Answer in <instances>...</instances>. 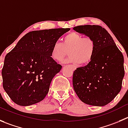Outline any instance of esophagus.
Returning a JSON list of instances; mask_svg holds the SVG:
<instances>
[{
  "mask_svg": "<svg viewBox=\"0 0 128 128\" xmlns=\"http://www.w3.org/2000/svg\"><path fill=\"white\" fill-rule=\"evenodd\" d=\"M70 66H71L73 70H75V69H76V66H74V65H70Z\"/></svg>",
  "mask_w": 128,
  "mask_h": 128,
  "instance_id": "1",
  "label": "esophagus"
}]
</instances>
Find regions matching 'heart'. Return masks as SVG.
Segmentation results:
<instances>
[{
    "label": "heart",
    "instance_id": "obj_1",
    "mask_svg": "<svg viewBox=\"0 0 128 128\" xmlns=\"http://www.w3.org/2000/svg\"><path fill=\"white\" fill-rule=\"evenodd\" d=\"M70 54L65 62L86 65L93 58L96 51V42L90 36H85L76 32H71L64 37L63 43L56 41L53 43L51 56L60 61L67 54Z\"/></svg>",
    "mask_w": 128,
    "mask_h": 128
}]
</instances>
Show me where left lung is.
Wrapping results in <instances>:
<instances>
[{"label":"left lung","instance_id":"8db88e82","mask_svg":"<svg viewBox=\"0 0 128 128\" xmlns=\"http://www.w3.org/2000/svg\"><path fill=\"white\" fill-rule=\"evenodd\" d=\"M74 30L90 36L96 42L92 60L86 66L74 71V90L86 104L95 106L107 105L122 87L124 76L123 55L111 36L100 26H78Z\"/></svg>","mask_w":128,"mask_h":128}]
</instances>
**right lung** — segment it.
I'll return each instance as SVG.
<instances>
[{"label":"right lung","mask_w":128,"mask_h":128,"mask_svg":"<svg viewBox=\"0 0 128 128\" xmlns=\"http://www.w3.org/2000/svg\"><path fill=\"white\" fill-rule=\"evenodd\" d=\"M70 30L31 31L6 54L2 70L3 88L14 102L27 106L44 98L52 79L62 67L51 56L52 47Z\"/></svg>","instance_id":"obj_1"}]
</instances>
